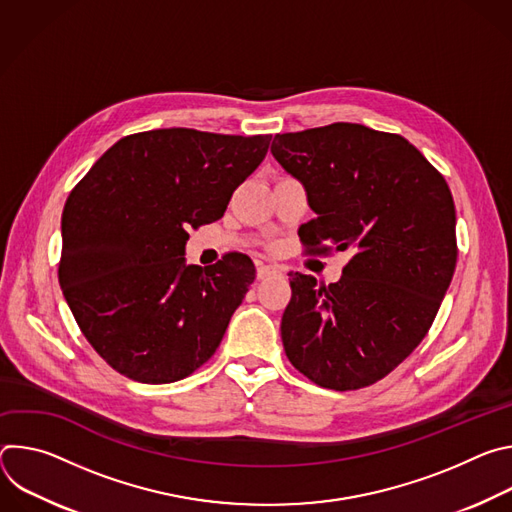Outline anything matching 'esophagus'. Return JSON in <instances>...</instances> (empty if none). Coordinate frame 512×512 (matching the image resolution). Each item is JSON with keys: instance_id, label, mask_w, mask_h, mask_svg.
I'll return each instance as SVG.
<instances>
[{"instance_id": "esophagus-1", "label": "esophagus", "mask_w": 512, "mask_h": 512, "mask_svg": "<svg viewBox=\"0 0 512 512\" xmlns=\"http://www.w3.org/2000/svg\"><path fill=\"white\" fill-rule=\"evenodd\" d=\"M279 273H281V271H279V267H275V265H263V263L257 265V277H259V279H269V277L279 275Z\"/></svg>"}]
</instances>
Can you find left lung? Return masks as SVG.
I'll use <instances>...</instances> for the list:
<instances>
[{"instance_id":"8db88e82","label":"left lung","mask_w":512,"mask_h":512,"mask_svg":"<svg viewBox=\"0 0 512 512\" xmlns=\"http://www.w3.org/2000/svg\"><path fill=\"white\" fill-rule=\"evenodd\" d=\"M271 154L300 180L316 218L312 251H350L342 277L289 273L281 340L320 387L377 383L425 338L450 287L458 247L452 192L405 137L358 123L277 133Z\"/></svg>"}]
</instances>
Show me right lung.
<instances>
[{
	"instance_id": "add662e5",
	"label": "right lung",
	"mask_w": 512,
	"mask_h": 512,
	"mask_svg": "<svg viewBox=\"0 0 512 512\" xmlns=\"http://www.w3.org/2000/svg\"><path fill=\"white\" fill-rule=\"evenodd\" d=\"M269 141L186 127L133 133L70 192L58 281L85 338L123 377L180 381L221 344L255 265L243 253L186 265L188 229L225 214Z\"/></svg>"
}]
</instances>
